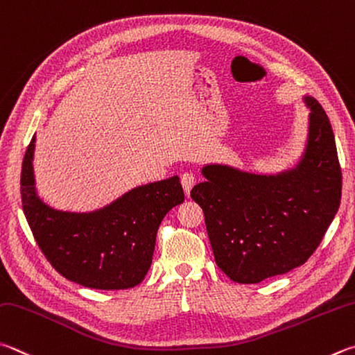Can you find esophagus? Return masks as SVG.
Returning a JSON list of instances; mask_svg holds the SVG:
<instances>
[{"instance_id":"esophagus-1","label":"esophagus","mask_w":355,"mask_h":355,"mask_svg":"<svg viewBox=\"0 0 355 355\" xmlns=\"http://www.w3.org/2000/svg\"><path fill=\"white\" fill-rule=\"evenodd\" d=\"M180 182H182V186H183V189L186 192V196H189L192 186L196 184L194 172H189V171L188 172H183L182 177H180Z\"/></svg>"}]
</instances>
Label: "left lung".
I'll list each match as a JSON object with an SVG mask.
<instances>
[{"mask_svg":"<svg viewBox=\"0 0 355 355\" xmlns=\"http://www.w3.org/2000/svg\"><path fill=\"white\" fill-rule=\"evenodd\" d=\"M311 125L298 167L276 177L206 166L191 191L205 214L218 268L239 284H256L302 266L338 211L341 167L331 122L306 98Z\"/></svg>","mask_w":355,"mask_h":355,"instance_id":"left-lung-1","label":"left lung"}]
</instances>
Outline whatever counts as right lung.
Here are the masks:
<instances>
[{
    "instance_id": "add662e5",
    "label": "right lung",
    "mask_w": 355,
    "mask_h": 355,
    "mask_svg": "<svg viewBox=\"0 0 355 355\" xmlns=\"http://www.w3.org/2000/svg\"><path fill=\"white\" fill-rule=\"evenodd\" d=\"M34 143L32 137L21 166V203L44 257L63 278L83 287L124 290L138 286L150 268L161 220L184 200L180 178L139 186L89 214L55 211L35 194Z\"/></svg>"
}]
</instances>
